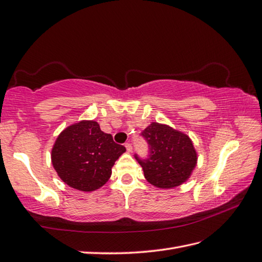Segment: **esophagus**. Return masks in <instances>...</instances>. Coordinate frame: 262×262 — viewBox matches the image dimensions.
Instances as JSON below:
<instances>
[{
	"label": "esophagus",
	"mask_w": 262,
	"mask_h": 262,
	"mask_svg": "<svg viewBox=\"0 0 262 262\" xmlns=\"http://www.w3.org/2000/svg\"><path fill=\"white\" fill-rule=\"evenodd\" d=\"M125 147H126L127 151H129V153L133 150V146H132L130 143H126V144H125Z\"/></svg>",
	"instance_id": "obj_1"
}]
</instances>
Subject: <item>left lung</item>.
<instances>
[{
	"label": "left lung",
	"instance_id": "left-lung-1",
	"mask_svg": "<svg viewBox=\"0 0 262 262\" xmlns=\"http://www.w3.org/2000/svg\"><path fill=\"white\" fill-rule=\"evenodd\" d=\"M141 135L148 144L147 159H135L141 164L145 179L160 188L179 186L190 178L198 155L185 134L167 125L151 123Z\"/></svg>",
	"mask_w": 262,
	"mask_h": 262
}]
</instances>
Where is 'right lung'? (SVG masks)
I'll return each mask as SVG.
<instances>
[{"mask_svg": "<svg viewBox=\"0 0 262 262\" xmlns=\"http://www.w3.org/2000/svg\"><path fill=\"white\" fill-rule=\"evenodd\" d=\"M126 148L103 133L95 120H82L67 127L51 151L52 165L67 185L91 192L112 175V167Z\"/></svg>", "mask_w": 262, "mask_h": 262, "instance_id": "obj_1", "label": "right lung"}]
</instances>
